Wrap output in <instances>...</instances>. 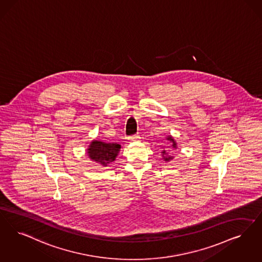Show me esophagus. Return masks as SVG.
I'll list each match as a JSON object with an SVG mask.
<instances>
[{"mask_svg":"<svg viewBox=\"0 0 262 262\" xmlns=\"http://www.w3.org/2000/svg\"><path fill=\"white\" fill-rule=\"evenodd\" d=\"M140 137L138 135H134V136H130L128 137V139L129 140H132V141H136V140H138Z\"/></svg>","mask_w":262,"mask_h":262,"instance_id":"34e87169","label":"esophagus"}]
</instances>
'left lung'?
Masks as SVG:
<instances>
[{"label":"left lung","instance_id":"8db88e82","mask_svg":"<svg viewBox=\"0 0 262 262\" xmlns=\"http://www.w3.org/2000/svg\"><path fill=\"white\" fill-rule=\"evenodd\" d=\"M167 139H168V140H169V141H171V142H172V147H177V143H176V141H174V140L172 139V137H171V136H168ZM162 153H163V155H166V153H167V152H166V150H164V151H163ZM164 159H165V161H169V160H170L171 158H165V156H164Z\"/></svg>","mask_w":262,"mask_h":262}]
</instances>
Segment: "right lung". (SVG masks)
I'll list each match as a JSON object with an SVG mask.
<instances>
[{
	"instance_id": "obj_1",
	"label": "right lung",
	"mask_w": 262,
	"mask_h": 262,
	"mask_svg": "<svg viewBox=\"0 0 262 262\" xmlns=\"http://www.w3.org/2000/svg\"><path fill=\"white\" fill-rule=\"evenodd\" d=\"M120 148L121 145L117 143H105L94 140L88 149V154L92 160L106 167L108 164L115 161Z\"/></svg>"
}]
</instances>
